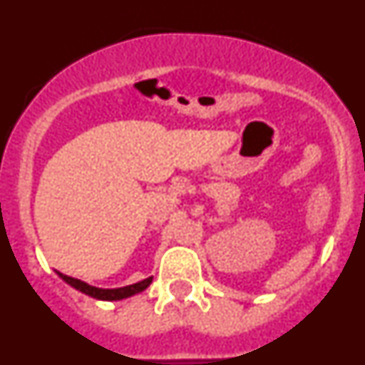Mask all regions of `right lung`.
Instances as JSON below:
<instances>
[{"instance_id":"1","label":"right lung","mask_w":365,"mask_h":365,"mask_svg":"<svg viewBox=\"0 0 365 365\" xmlns=\"http://www.w3.org/2000/svg\"><path fill=\"white\" fill-rule=\"evenodd\" d=\"M58 276H60L66 283H69L71 287H74L76 291L83 292V294L87 296H91V298L104 299V302H117V299H124V298H130V296L138 294V292L146 291L148 287H150L151 279H153V278H148V279H143V282L133 283V285L120 287V289H98V287L89 285V283L82 282V279L71 278V276H66V274L62 272H58Z\"/></svg>"}]
</instances>
